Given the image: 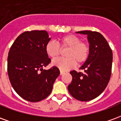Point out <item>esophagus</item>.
I'll list each match as a JSON object with an SVG mask.
<instances>
[{"label": "esophagus", "instance_id": "34e87169", "mask_svg": "<svg viewBox=\"0 0 121 121\" xmlns=\"http://www.w3.org/2000/svg\"><path fill=\"white\" fill-rule=\"evenodd\" d=\"M64 73H64L63 71H60V75H62V74H64Z\"/></svg>", "mask_w": 121, "mask_h": 121}]
</instances>
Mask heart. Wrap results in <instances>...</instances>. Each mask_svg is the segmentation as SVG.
I'll list each match as a JSON object with an SVG mask.
<instances>
[{
  "mask_svg": "<svg viewBox=\"0 0 121 121\" xmlns=\"http://www.w3.org/2000/svg\"><path fill=\"white\" fill-rule=\"evenodd\" d=\"M61 48H69L66 52V58H59L53 61V65L57 67L61 71H68L76 65L84 63L88 58L89 47L86 43L80 42V39L76 35L69 34L60 37L58 39ZM58 43L50 41L45 46V52L48 57L54 60L60 55L61 49Z\"/></svg>",
  "mask_w": 121,
  "mask_h": 121,
  "instance_id": "obj_1",
  "label": "heart"
}]
</instances>
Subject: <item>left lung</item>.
Wrapping results in <instances>:
<instances>
[{"instance_id": "left-lung-1", "label": "left lung", "mask_w": 121, "mask_h": 121, "mask_svg": "<svg viewBox=\"0 0 121 121\" xmlns=\"http://www.w3.org/2000/svg\"><path fill=\"white\" fill-rule=\"evenodd\" d=\"M77 34L87 35L89 55L80 67L84 73L71 71L73 80L69 93L80 101H89L99 96L106 89L112 74L113 54L104 36L99 32L85 30Z\"/></svg>"}]
</instances>
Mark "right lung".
Segmentation results:
<instances>
[{
    "label": "right lung",
    "mask_w": 121,
    "mask_h": 121,
    "mask_svg": "<svg viewBox=\"0 0 121 121\" xmlns=\"http://www.w3.org/2000/svg\"><path fill=\"white\" fill-rule=\"evenodd\" d=\"M51 38L45 30L25 32L19 35L10 48L8 57V73L13 88L21 97L36 102L47 98L60 75L50 63L45 46Z\"/></svg>",
    "instance_id": "right-lung-1"
}]
</instances>
